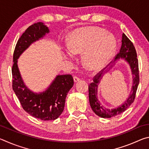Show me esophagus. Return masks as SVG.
<instances>
[{
  "mask_svg": "<svg viewBox=\"0 0 149 149\" xmlns=\"http://www.w3.org/2000/svg\"><path fill=\"white\" fill-rule=\"evenodd\" d=\"M74 82L75 83H77V81H79L80 80V79L79 77H77V76H74Z\"/></svg>",
  "mask_w": 149,
  "mask_h": 149,
  "instance_id": "1",
  "label": "esophagus"
}]
</instances>
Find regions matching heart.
<instances>
[{
    "mask_svg": "<svg viewBox=\"0 0 149 149\" xmlns=\"http://www.w3.org/2000/svg\"><path fill=\"white\" fill-rule=\"evenodd\" d=\"M68 50L63 54L73 59L74 55L83 53V62L90 70H97L107 64L114 54L116 41L112 35L100 27L77 29L70 34L68 41Z\"/></svg>",
    "mask_w": 149,
    "mask_h": 149,
    "instance_id": "obj_1",
    "label": "heart"
}]
</instances>
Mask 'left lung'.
Listing matches in <instances>:
<instances>
[{
	"label": "left lung",
	"instance_id": "obj_1",
	"mask_svg": "<svg viewBox=\"0 0 149 149\" xmlns=\"http://www.w3.org/2000/svg\"><path fill=\"white\" fill-rule=\"evenodd\" d=\"M120 59H123L129 64L131 71L133 75V85L131 90V93L129 97L119 107L114 108H105L98 99L97 91L98 85L100 84V80L105 73L108 72L112 68L113 65L106 70L98 74L93 79V82L89 85V103L92 110L96 114L103 118H110L118 116L124 112L130 107L134 101L135 98L136 91H137L139 84V65L138 60L137 58V52L133 44L126 35L122 34V46H121L119 53L115 58L114 62Z\"/></svg>",
	"mask_w": 149,
	"mask_h": 149
}]
</instances>
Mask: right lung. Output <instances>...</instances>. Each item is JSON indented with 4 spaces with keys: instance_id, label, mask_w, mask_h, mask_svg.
<instances>
[{
    "instance_id": "obj_1",
    "label": "right lung",
    "mask_w": 149,
    "mask_h": 149,
    "mask_svg": "<svg viewBox=\"0 0 149 149\" xmlns=\"http://www.w3.org/2000/svg\"><path fill=\"white\" fill-rule=\"evenodd\" d=\"M49 33V27L42 22L30 26L17 42L12 68V88L22 108L32 116L44 121L54 120L61 115L68 93L74 85L73 77L69 74L58 75L46 90L34 93L27 88L22 79L17 66V59L32 43Z\"/></svg>"
}]
</instances>
